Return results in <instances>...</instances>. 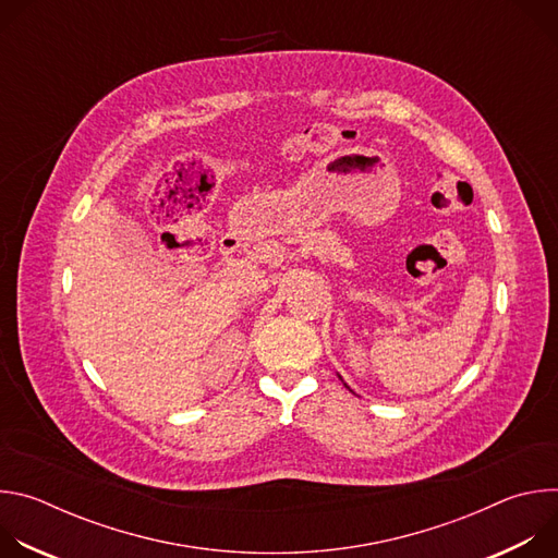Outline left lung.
Listing matches in <instances>:
<instances>
[{
	"mask_svg": "<svg viewBox=\"0 0 558 558\" xmlns=\"http://www.w3.org/2000/svg\"><path fill=\"white\" fill-rule=\"evenodd\" d=\"M340 379H342V377H340ZM344 386H347V384H344ZM347 388H349V386H347Z\"/></svg>",
	"mask_w": 558,
	"mask_h": 558,
	"instance_id": "obj_1",
	"label": "left lung"
}]
</instances>
